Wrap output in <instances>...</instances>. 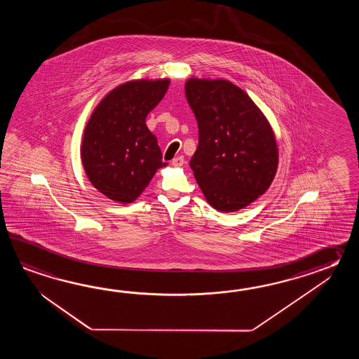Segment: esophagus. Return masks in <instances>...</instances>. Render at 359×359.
Masks as SVG:
<instances>
[{"label": "esophagus", "instance_id": "obj_1", "mask_svg": "<svg viewBox=\"0 0 359 359\" xmlns=\"http://www.w3.org/2000/svg\"><path fill=\"white\" fill-rule=\"evenodd\" d=\"M172 164H173L175 167H181V165L184 164V158H183V156H177V158H175V159L172 161Z\"/></svg>", "mask_w": 359, "mask_h": 359}]
</instances>
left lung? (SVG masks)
I'll list each match as a JSON object with an SVG mask.
<instances>
[{
  "label": "left lung",
  "mask_w": 359,
  "mask_h": 359,
  "mask_svg": "<svg viewBox=\"0 0 359 359\" xmlns=\"http://www.w3.org/2000/svg\"><path fill=\"white\" fill-rule=\"evenodd\" d=\"M198 127L190 167L206 201L232 213L263 195L276 176L278 149L267 118L246 92L224 79L184 84Z\"/></svg>",
  "instance_id": "1"
}]
</instances>
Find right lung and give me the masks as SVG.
<instances>
[{"mask_svg":"<svg viewBox=\"0 0 359 359\" xmlns=\"http://www.w3.org/2000/svg\"><path fill=\"white\" fill-rule=\"evenodd\" d=\"M169 79H140L118 86L93 110L84 128L82 163L90 182L121 204L135 201L163 163L146 116L164 97Z\"/></svg>","mask_w":359,"mask_h":359,"instance_id":"1","label":"right lung"}]
</instances>
